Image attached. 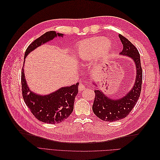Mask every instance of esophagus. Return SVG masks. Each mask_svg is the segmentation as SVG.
Returning a JSON list of instances; mask_svg holds the SVG:
<instances>
[{"label":"esophagus","mask_w":160,"mask_h":160,"mask_svg":"<svg viewBox=\"0 0 160 160\" xmlns=\"http://www.w3.org/2000/svg\"><path fill=\"white\" fill-rule=\"evenodd\" d=\"M85 85H84L83 83H80V84L79 85V87H78L79 91H83V89H85Z\"/></svg>","instance_id":"esophagus-1"}]
</instances>
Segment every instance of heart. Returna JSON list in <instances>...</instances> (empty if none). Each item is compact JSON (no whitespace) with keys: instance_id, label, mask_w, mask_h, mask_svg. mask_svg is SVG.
I'll return each mask as SVG.
<instances>
[{"instance_id":"1","label":"heart","mask_w":160,"mask_h":160,"mask_svg":"<svg viewBox=\"0 0 160 160\" xmlns=\"http://www.w3.org/2000/svg\"><path fill=\"white\" fill-rule=\"evenodd\" d=\"M111 48L109 39L95 37L81 42L77 49V56L82 61L91 59L95 55L98 57H107Z\"/></svg>"}]
</instances>
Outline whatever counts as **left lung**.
Returning a JSON list of instances; mask_svg holds the SVG:
<instances>
[{
	"instance_id": "8db88e82",
	"label": "left lung",
	"mask_w": 160,
	"mask_h": 160,
	"mask_svg": "<svg viewBox=\"0 0 160 160\" xmlns=\"http://www.w3.org/2000/svg\"><path fill=\"white\" fill-rule=\"evenodd\" d=\"M119 37L123 46L120 54L130 57L133 60L136 65L137 75L133 88L121 99H109L101 91H94L95 95L92 107L93 113L99 119L109 122L127 117L136 104L142 91L143 71L139 51L128 38L122 35H119Z\"/></svg>"
}]
</instances>
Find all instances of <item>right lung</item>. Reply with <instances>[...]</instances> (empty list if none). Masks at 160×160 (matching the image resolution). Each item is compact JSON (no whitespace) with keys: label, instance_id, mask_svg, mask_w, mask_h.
<instances>
[{"label":"right lung","instance_id":"1","mask_svg":"<svg viewBox=\"0 0 160 160\" xmlns=\"http://www.w3.org/2000/svg\"><path fill=\"white\" fill-rule=\"evenodd\" d=\"M62 34L48 31L28 45L25 53L27 55L37 47ZM25 63V62H24ZM22 94L24 101L32 115L42 122L59 123L63 122L73 110L75 98L78 93L79 83L70 87H64L48 95H38L31 92L27 85L23 67L21 71Z\"/></svg>","mask_w":160,"mask_h":160}]
</instances>
